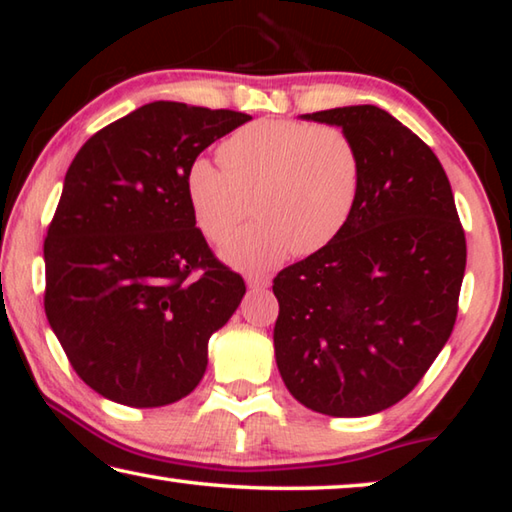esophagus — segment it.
<instances>
[{"instance_id": "obj_1", "label": "esophagus", "mask_w": 512, "mask_h": 512, "mask_svg": "<svg viewBox=\"0 0 512 512\" xmlns=\"http://www.w3.org/2000/svg\"><path fill=\"white\" fill-rule=\"evenodd\" d=\"M246 284H248V289H266L268 284H271V280L264 275H248Z\"/></svg>"}]
</instances>
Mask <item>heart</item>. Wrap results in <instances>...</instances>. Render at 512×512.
Masks as SVG:
<instances>
[{
	"label": "heart",
	"mask_w": 512,
	"mask_h": 512,
	"mask_svg": "<svg viewBox=\"0 0 512 512\" xmlns=\"http://www.w3.org/2000/svg\"><path fill=\"white\" fill-rule=\"evenodd\" d=\"M223 164L189 162L185 196L198 230L223 241L250 212L257 219L221 248L228 264L262 273L291 253L316 255L350 223L361 192V158L336 126L262 119L221 146Z\"/></svg>",
	"instance_id": "obj_1"
}]
</instances>
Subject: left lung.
Returning a JSON list of instances; mask_svg holds the SVG:
<instances>
[{
	"label": "left lung",
	"mask_w": 512,
	"mask_h": 512,
	"mask_svg": "<svg viewBox=\"0 0 512 512\" xmlns=\"http://www.w3.org/2000/svg\"><path fill=\"white\" fill-rule=\"evenodd\" d=\"M339 126L361 158L350 223L325 250L277 273L273 345L300 404L361 418L409 395L452 334L465 232L436 155L377 106L302 115Z\"/></svg>",
	"instance_id": "8db88e82"
}]
</instances>
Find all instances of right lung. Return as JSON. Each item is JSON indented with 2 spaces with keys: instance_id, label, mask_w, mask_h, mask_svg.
I'll return each mask as SVG.
<instances>
[{
  "instance_id": "obj_1",
  "label": "right lung",
  "mask_w": 512,
  "mask_h": 512,
  "mask_svg": "<svg viewBox=\"0 0 512 512\" xmlns=\"http://www.w3.org/2000/svg\"><path fill=\"white\" fill-rule=\"evenodd\" d=\"M250 119L153 101L69 164L45 239V311L76 375L106 400L167 406L203 379L207 341L246 284L196 228L185 171Z\"/></svg>"
}]
</instances>
